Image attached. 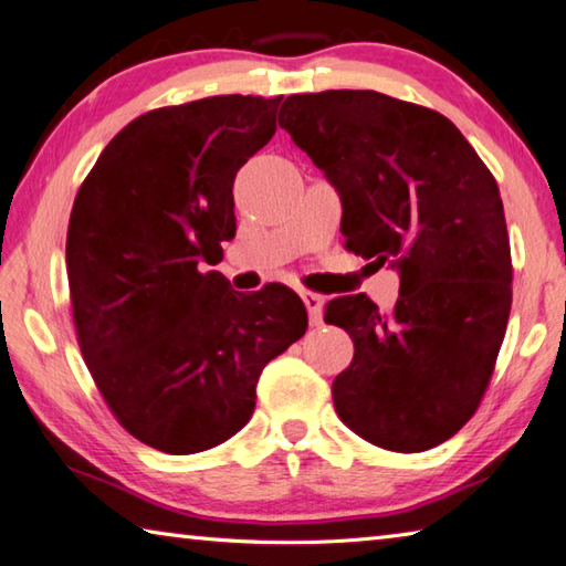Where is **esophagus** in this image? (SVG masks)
<instances>
[{"mask_svg":"<svg viewBox=\"0 0 566 566\" xmlns=\"http://www.w3.org/2000/svg\"><path fill=\"white\" fill-rule=\"evenodd\" d=\"M302 302L306 306V312H310V324L318 326L322 324V310H324V300L318 296L316 292L310 290H302Z\"/></svg>","mask_w":566,"mask_h":566,"instance_id":"1","label":"esophagus"}]
</instances>
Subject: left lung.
<instances>
[{
	"instance_id": "obj_1",
	"label": "left lung",
	"mask_w": 566,
	"mask_h": 566,
	"mask_svg": "<svg viewBox=\"0 0 566 566\" xmlns=\"http://www.w3.org/2000/svg\"><path fill=\"white\" fill-rule=\"evenodd\" d=\"M280 126L342 198L346 250L396 266L398 302L338 296L354 338L338 418L378 448L420 453L475 413L505 338L512 256L497 182L443 113L378 91L294 94Z\"/></svg>"
}]
</instances>
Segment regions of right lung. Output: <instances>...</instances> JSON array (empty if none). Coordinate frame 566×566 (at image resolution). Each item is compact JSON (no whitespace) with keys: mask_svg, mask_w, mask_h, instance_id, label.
I'll list each match as a JSON object with an SVG mask.
<instances>
[{"mask_svg":"<svg viewBox=\"0 0 566 566\" xmlns=\"http://www.w3.org/2000/svg\"><path fill=\"white\" fill-rule=\"evenodd\" d=\"M280 101L143 113L76 192L66 270L81 354L118 423L163 453H202L248 426L262 368L306 332L290 286L240 294L202 272L234 238L232 182L274 136Z\"/></svg>","mask_w":566,"mask_h":566,"instance_id":"add662e5","label":"right lung"}]
</instances>
